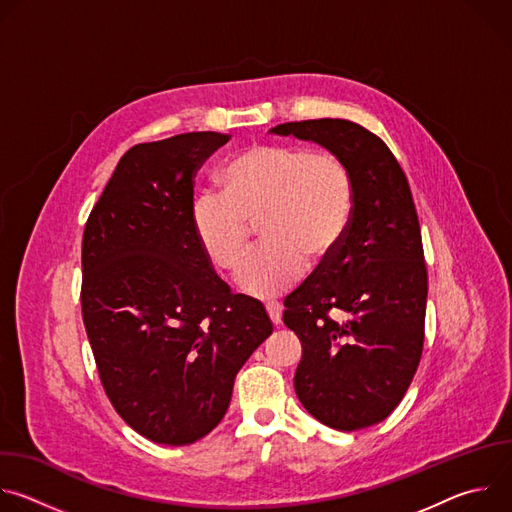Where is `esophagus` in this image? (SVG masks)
Segmentation results:
<instances>
[{
  "label": "esophagus",
  "mask_w": 512,
  "mask_h": 512,
  "mask_svg": "<svg viewBox=\"0 0 512 512\" xmlns=\"http://www.w3.org/2000/svg\"><path fill=\"white\" fill-rule=\"evenodd\" d=\"M265 310H267L269 320H271L275 326H279V324H281V306H279L277 302H269V304H265Z\"/></svg>",
  "instance_id": "1"
}]
</instances>
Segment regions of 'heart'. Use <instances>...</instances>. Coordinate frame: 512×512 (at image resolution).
Instances as JSON below:
<instances>
[{
  "mask_svg": "<svg viewBox=\"0 0 512 512\" xmlns=\"http://www.w3.org/2000/svg\"><path fill=\"white\" fill-rule=\"evenodd\" d=\"M354 178L332 152L302 145L255 143L223 170V192H202L190 208L192 231L206 259L235 273L259 223L263 247L247 261L239 287L251 298H275L294 287L306 267L328 263L354 216Z\"/></svg>",
  "mask_w": 512,
  "mask_h": 512,
  "instance_id": "1",
  "label": "heart"
}]
</instances>
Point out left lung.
<instances>
[{
	"mask_svg": "<svg viewBox=\"0 0 512 512\" xmlns=\"http://www.w3.org/2000/svg\"><path fill=\"white\" fill-rule=\"evenodd\" d=\"M316 141L354 178V216L338 253L283 306L302 342L296 395L320 423L356 431L387 419L407 393L425 338L427 267L409 182L381 137L346 119L281 123Z\"/></svg>",
	"mask_w": 512,
	"mask_h": 512,
	"instance_id": "1",
	"label": "left lung"
}]
</instances>
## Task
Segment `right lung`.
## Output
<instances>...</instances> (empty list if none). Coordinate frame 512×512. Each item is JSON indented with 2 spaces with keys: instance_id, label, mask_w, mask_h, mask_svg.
Returning <instances> with one entry per match:
<instances>
[{
  "instance_id": "add662e5",
  "label": "right lung",
  "mask_w": 512,
  "mask_h": 512,
  "mask_svg": "<svg viewBox=\"0 0 512 512\" xmlns=\"http://www.w3.org/2000/svg\"><path fill=\"white\" fill-rule=\"evenodd\" d=\"M229 139L194 131L133 145L83 233L81 308L101 385L156 444L188 446L221 423L237 373L273 332L192 231L196 172Z\"/></svg>"
}]
</instances>
